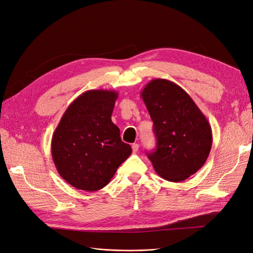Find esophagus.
I'll return each instance as SVG.
<instances>
[{"mask_svg":"<svg viewBox=\"0 0 253 253\" xmlns=\"http://www.w3.org/2000/svg\"><path fill=\"white\" fill-rule=\"evenodd\" d=\"M139 149V144L138 143H133L132 144V150L134 153H137V151H138Z\"/></svg>","mask_w":253,"mask_h":253,"instance_id":"obj_1","label":"esophagus"}]
</instances>
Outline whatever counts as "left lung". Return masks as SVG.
Listing matches in <instances>:
<instances>
[{
	"mask_svg": "<svg viewBox=\"0 0 253 253\" xmlns=\"http://www.w3.org/2000/svg\"><path fill=\"white\" fill-rule=\"evenodd\" d=\"M157 139L148 154L156 173L179 182L205 165L212 147L208 119L186 90L167 79H153L140 93Z\"/></svg>",
	"mask_w": 253,
	"mask_h": 253,
	"instance_id": "1",
	"label": "left lung"
}]
</instances>
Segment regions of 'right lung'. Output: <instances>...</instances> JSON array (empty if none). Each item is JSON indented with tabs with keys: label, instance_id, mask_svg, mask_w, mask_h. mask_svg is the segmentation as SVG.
<instances>
[{
	"label": "right lung",
	"instance_id": "obj_1",
	"mask_svg": "<svg viewBox=\"0 0 253 253\" xmlns=\"http://www.w3.org/2000/svg\"><path fill=\"white\" fill-rule=\"evenodd\" d=\"M117 98L115 90H86L70 104L52 134L53 164L76 189H102L131 155V145L121 140L111 118Z\"/></svg>",
	"mask_w": 253,
	"mask_h": 253
}]
</instances>
